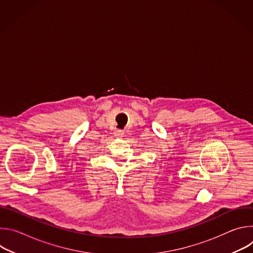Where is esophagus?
<instances>
[{"mask_svg": "<svg viewBox=\"0 0 253 253\" xmlns=\"http://www.w3.org/2000/svg\"><path fill=\"white\" fill-rule=\"evenodd\" d=\"M123 134H124V132H123L122 130H118V131L116 132V136H118V137H122Z\"/></svg>", "mask_w": 253, "mask_h": 253, "instance_id": "obj_1", "label": "esophagus"}]
</instances>
